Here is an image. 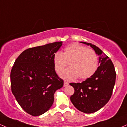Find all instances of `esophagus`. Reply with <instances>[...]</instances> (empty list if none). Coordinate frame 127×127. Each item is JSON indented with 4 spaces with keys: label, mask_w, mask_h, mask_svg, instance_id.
<instances>
[{
    "label": "esophagus",
    "mask_w": 127,
    "mask_h": 127,
    "mask_svg": "<svg viewBox=\"0 0 127 127\" xmlns=\"http://www.w3.org/2000/svg\"><path fill=\"white\" fill-rule=\"evenodd\" d=\"M68 84H69V83L68 82H67V81H64V87L68 86Z\"/></svg>",
    "instance_id": "esophagus-1"
}]
</instances>
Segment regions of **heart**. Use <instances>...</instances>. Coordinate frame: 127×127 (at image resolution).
<instances>
[{
    "label": "heart",
    "mask_w": 127,
    "mask_h": 127,
    "mask_svg": "<svg viewBox=\"0 0 127 127\" xmlns=\"http://www.w3.org/2000/svg\"><path fill=\"white\" fill-rule=\"evenodd\" d=\"M53 63L58 74L62 73L68 63L70 68L60 75L64 79L73 80L78 77L80 80H86L97 70L98 57L93 50L74 43L65 46L63 53H54Z\"/></svg>",
    "instance_id": "1"
}]
</instances>
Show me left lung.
I'll use <instances>...</instances> for the list:
<instances>
[{"instance_id":"left-lung-1","label":"left lung","mask_w":127,"mask_h":127,"mask_svg":"<svg viewBox=\"0 0 127 127\" xmlns=\"http://www.w3.org/2000/svg\"><path fill=\"white\" fill-rule=\"evenodd\" d=\"M81 43L90 46L99 56V66L92 76L82 83H70L74 89L70 99L77 110L90 114L100 110L110 100L116 73L112 61L101 50L91 43Z\"/></svg>"}]
</instances>
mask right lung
<instances>
[{"label": "right lung", "instance_id": "right-lung-1", "mask_svg": "<svg viewBox=\"0 0 127 127\" xmlns=\"http://www.w3.org/2000/svg\"><path fill=\"white\" fill-rule=\"evenodd\" d=\"M62 41L25 50L14 62L10 73L13 94L20 107L33 116L49 110L55 91L64 81L54 70L53 56Z\"/></svg>", "mask_w": 127, "mask_h": 127}]
</instances>
